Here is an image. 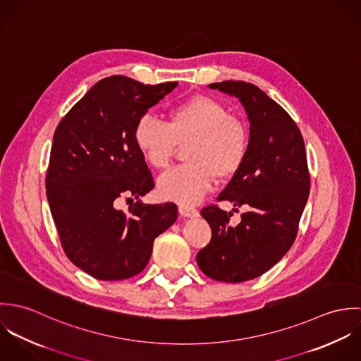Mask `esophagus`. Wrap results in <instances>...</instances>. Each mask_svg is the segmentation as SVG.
Listing matches in <instances>:
<instances>
[{
    "label": "esophagus",
    "mask_w": 361,
    "mask_h": 361,
    "mask_svg": "<svg viewBox=\"0 0 361 361\" xmlns=\"http://www.w3.org/2000/svg\"><path fill=\"white\" fill-rule=\"evenodd\" d=\"M179 212L182 216H186V218H195L199 215V211L195 207L190 206H179Z\"/></svg>",
    "instance_id": "1"
}]
</instances>
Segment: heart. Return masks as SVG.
Masks as SVG:
<instances>
[{"label":"heart","mask_w":361,"mask_h":361,"mask_svg":"<svg viewBox=\"0 0 361 361\" xmlns=\"http://www.w3.org/2000/svg\"><path fill=\"white\" fill-rule=\"evenodd\" d=\"M135 145L145 159L165 169L179 145H188L186 164L164 173L158 193L183 206L197 203L214 185L215 178L229 179L242 168L249 152L245 125L215 99L195 96L175 104L166 122L143 115L133 132Z\"/></svg>","instance_id":"obj_1"}]
</instances>
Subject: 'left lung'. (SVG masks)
Listing matches in <instances>:
<instances>
[{"instance_id": "8db88e82", "label": "left lung", "mask_w": 361, "mask_h": 361, "mask_svg": "<svg viewBox=\"0 0 361 361\" xmlns=\"http://www.w3.org/2000/svg\"><path fill=\"white\" fill-rule=\"evenodd\" d=\"M209 87L238 97L250 122L246 159L218 196L246 211L231 226L232 212L204 207L212 236L196 258L211 279L238 283L262 275L292 247L309 199L307 157L296 122L257 86L225 80Z\"/></svg>"}]
</instances>
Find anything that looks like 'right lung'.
Listing matches in <instances>:
<instances>
[{
  "mask_svg": "<svg viewBox=\"0 0 361 361\" xmlns=\"http://www.w3.org/2000/svg\"><path fill=\"white\" fill-rule=\"evenodd\" d=\"M176 86L105 78L55 129L46 178L52 219L66 257L96 279L142 272L155 238L176 221V204L140 202L154 180L133 139L137 121ZM123 198L137 203L122 212Z\"/></svg>",
  "mask_w": 361,
  "mask_h": 361,
  "instance_id": "add662e5",
  "label": "right lung"
}]
</instances>
